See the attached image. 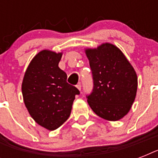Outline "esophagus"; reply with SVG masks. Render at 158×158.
Segmentation results:
<instances>
[{"mask_svg":"<svg viewBox=\"0 0 158 158\" xmlns=\"http://www.w3.org/2000/svg\"><path fill=\"white\" fill-rule=\"evenodd\" d=\"M76 88H77V89H79V91H80V90H81V84H77V85H76Z\"/></svg>","mask_w":158,"mask_h":158,"instance_id":"1","label":"esophagus"}]
</instances>
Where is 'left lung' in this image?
I'll list each match as a JSON object with an SVG mask.
<instances>
[{"label":"left lung","instance_id":"8db88e82","mask_svg":"<svg viewBox=\"0 0 158 158\" xmlns=\"http://www.w3.org/2000/svg\"><path fill=\"white\" fill-rule=\"evenodd\" d=\"M94 79V89L88 103L99 117L110 121L120 120L135 102L138 77L121 51L111 43L86 48Z\"/></svg>","mask_w":158,"mask_h":158}]
</instances>
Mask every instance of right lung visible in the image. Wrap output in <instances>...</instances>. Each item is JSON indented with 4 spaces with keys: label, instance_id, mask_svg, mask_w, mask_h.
<instances>
[{
    "label": "right lung",
    "instance_id": "add662e5",
    "mask_svg": "<svg viewBox=\"0 0 158 158\" xmlns=\"http://www.w3.org/2000/svg\"><path fill=\"white\" fill-rule=\"evenodd\" d=\"M62 52H39L31 60L22 82L25 106L33 120L48 130L66 121L71 112L77 88L66 82L67 74L58 66Z\"/></svg>",
    "mask_w": 158,
    "mask_h": 158
}]
</instances>
